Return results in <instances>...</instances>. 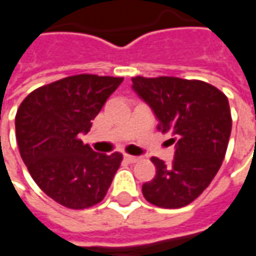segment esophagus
I'll use <instances>...</instances> for the list:
<instances>
[{
  "instance_id": "34e87169",
  "label": "esophagus",
  "mask_w": 256,
  "mask_h": 256,
  "mask_svg": "<svg viewBox=\"0 0 256 256\" xmlns=\"http://www.w3.org/2000/svg\"><path fill=\"white\" fill-rule=\"evenodd\" d=\"M123 158H124V160L128 162V163H137V162L141 159V158H138V156H132V155H124Z\"/></svg>"
}]
</instances>
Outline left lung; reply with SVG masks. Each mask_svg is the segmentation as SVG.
Segmentation results:
<instances>
[{
  "mask_svg": "<svg viewBox=\"0 0 256 256\" xmlns=\"http://www.w3.org/2000/svg\"><path fill=\"white\" fill-rule=\"evenodd\" d=\"M132 88L150 106L162 133L172 134L176 154L172 164L152 158L155 178L142 194L162 208L188 206L208 186L225 158L232 132L229 101L203 80L159 76L132 78Z\"/></svg>",
  "mask_w": 256,
  "mask_h": 256,
  "instance_id": "left-lung-1",
  "label": "left lung"
}]
</instances>
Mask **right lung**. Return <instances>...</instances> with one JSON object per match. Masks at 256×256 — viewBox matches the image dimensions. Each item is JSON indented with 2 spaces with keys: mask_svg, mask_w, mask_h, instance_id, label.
Wrapping results in <instances>:
<instances>
[{
  "mask_svg": "<svg viewBox=\"0 0 256 256\" xmlns=\"http://www.w3.org/2000/svg\"><path fill=\"white\" fill-rule=\"evenodd\" d=\"M123 78L79 74L38 88L20 104L16 140L31 177L64 207L89 208L106 198L120 154H98L79 138Z\"/></svg>",
  "mask_w": 256,
  "mask_h": 256,
  "instance_id": "right-lung-1",
  "label": "right lung"
}]
</instances>
